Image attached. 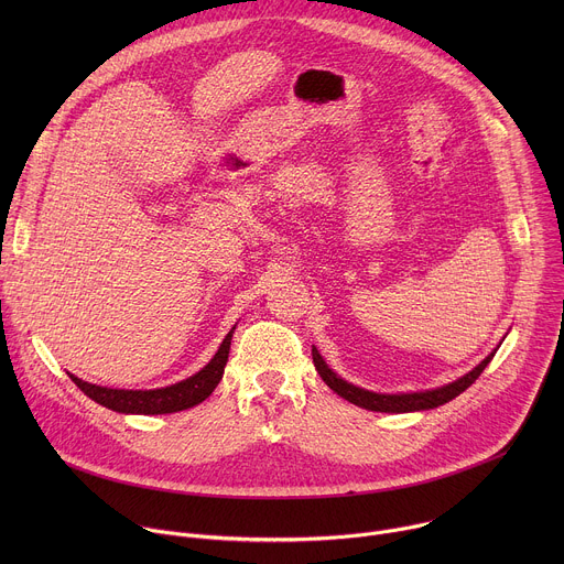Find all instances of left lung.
I'll use <instances>...</instances> for the list:
<instances>
[{"instance_id":"8db88e82","label":"left lung","mask_w":564,"mask_h":564,"mask_svg":"<svg viewBox=\"0 0 564 564\" xmlns=\"http://www.w3.org/2000/svg\"><path fill=\"white\" fill-rule=\"evenodd\" d=\"M496 357V352H491L485 361H481L479 366H475L468 375L459 377L457 381L448 383V386H442V388H435V390H426V392H409V394H379V392H370V390H364V388H357L348 381H344L341 377H337L324 361V357L318 355L316 348H312V361H314V368L316 372L321 375V379H324L339 397L352 401V404L361 406V409H368V411H377V413H413V411H429V409H437L442 404H446V401L455 399L459 392H464L479 375L481 370H485L489 366V361Z\"/></svg>"}]
</instances>
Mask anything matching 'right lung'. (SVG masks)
<instances>
[{"label": "right lung", "instance_id": "1", "mask_svg": "<svg viewBox=\"0 0 564 564\" xmlns=\"http://www.w3.org/2000/svg\"><path fill=\"white\" fill-rule=\"evenodd\" d=\"M231 335H234V328L223 339L214 359L200 372H196L194 377H189L185 381L167 386V388L118 390V388H102V386L83 381V379H77L73 375H68V377L87 397H91L94 401H98L100 406L111 409L116 413H133V415L178 413V411H185V409H192V406L200 404V401H205L214 392V388L223 379V370H225V364H227V357H229Z\"/></svg>", "mask_w": 564, "mask_h": 564}]
</instances>
